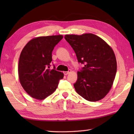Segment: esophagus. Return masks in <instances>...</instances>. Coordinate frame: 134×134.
<instances>
[{
	"label": "esophagus",
	"mask_w": 134,
	"mask_h": 134,
	"mask_svg": "<svg viewBox=\"0 0 134 134\" xmlns=\"http://www.w3.org/2000/svg\"><path fill=\"white\" fill-rule=\"evenodd\" d=\"M71 71V70H69V71H64L63 72V73H64V75H67V74H69L70 73V72Z\"/></svg>",
	"instance_id": "34e87169"
}]
</instances>
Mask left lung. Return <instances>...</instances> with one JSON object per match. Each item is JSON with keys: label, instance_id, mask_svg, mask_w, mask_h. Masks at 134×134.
<instances>
[{"label": "left lung", "instance_id": "8db88e82", "mask_svg": "<svg viewBox=\"0 0 134 134\" xmlns=\"http://www.w3.org/2000/svg\"><path fill=\"white\" fill-rule=\"evenodd\" d=\"M64 38L75 52L79 63L85 64L77 72L74 84L76 92L88 101L103 99L116 76L114 52L105 41L93 34L65 35Z\"/></svg>", "mask_w": 134, "mask_h": 134}]
</instances>
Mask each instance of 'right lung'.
Listing matches in <instances>:
<instances>
[{
	"mask_svg": "<svg viewBox=\"0 0 134 134\" xmlns=\"http://www.w3.org/2000/svg\"><path fill=\"white\" fill-rule=\"evenodd\" d=\"M63 35L40 37L31 40L22 49L18 64V74L22 87L34 98L42 100L55 92L62 72L51 70L52 52Z\"/></svg>",
	"mask_w": 134,
	"mask_h": 134,
	"instance_id": "1",
	"label": "right lung"
}]
</instances>
